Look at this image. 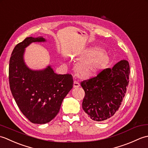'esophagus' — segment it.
Wrapping results in <instances>:
<instances>
[{
    "label": "esophagus",
    "mask_w": 148,
    "mask_h": 148,
    "mask_svg": "<svg viewBox=\"0 0 148 148\" xmlns=\"http://www.w3.org/2000/svg\"><path fill=\"white\" fill-rule=\"evenodd\" d=\"M80 86V84L79 82H77L76 81H74V88H78Z\"/></svg>",
    "instance_id": "1"
}]
</instances>
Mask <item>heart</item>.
<instances>
[{
    "label": "heart",
    "instance_id": "obj_1",
    "mask_svg": "<svg viewBox=\"0 0 148 148\" xmlns=\"http://www.w3.org/2000/svg\"><path fill=\"white\" fill-rule=\"evenodd\" d=\"M106 62L105 53L100 48L92 49L84 58L78 62L76 66V72L79 76L88 78L101 70Z\"/></svg>",
    "mask_w": 148,
    "mask_h": 148
}]
</instances>
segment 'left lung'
<instances>
[{"label": "left lung", "mask_w": 148, "mask_h": 148, "mask_svg": "<svg viewBox=\"0 0 148 148\" xmlns=\"http://www.w3.org/2000/svg\"><path fill=\"white\" fill-rule=\"evenodd\" d=\"M130 66L122 60L112 69H106L95 77L81 83L85 92L82 108L88 118L106 120L120 107L129 82Z\"/></svg>", "instance_id": "8db88e82"}]
</instances>
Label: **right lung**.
<instances>
[{
    "mask_svg": "<svg viewBox=\"0 0 148 148\" xmlns=\"http://www.w3.org/2000/svg\"><path fill=\"white\" fill-rule=\"evenodd\" d=\"M42 37H27L14 47L9 60V79L12 95L23 115L33 123L45 124L57 115L63 100L73 87L71 74H58L49 65L33 70L25 64V48L44 42Z\"/></svg>",
    "mask_w": 148,
    "mask_h": 148,
    "instance_id": "1",
    "label": "right lung"
}]
</instances>
